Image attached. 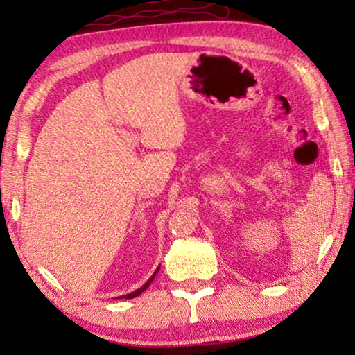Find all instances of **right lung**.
Masks as SVG:
<instances>
[{
	"instance_id": "obj_1",
	"label": "right lung",
	"mask_w": 355,
	"mask_h": 355,
	"mask_svg": "<svg viewBox=\"0 0 355 355\" xmlns=\"http://www.w3.org/2000/svg\"><path fill=\"white\" fill-rule=\"evenodd\" d=\"M158 270H159V266H158V268H157V270H155V273L152 275V278H150V279L147 281V283H145V284L142 286V288L135 289V291H134V293H130V294L121 295V297H118V299H134V297H137V295H140V294H142V293H144V291L148 288V286H150V283H152V281L155 279V276H157V273H158Z\"/></svg>"
}]
</instances>
